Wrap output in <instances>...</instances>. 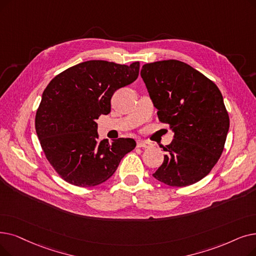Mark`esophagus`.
I'll return each mask as SVG.
<instances>
[{"instance_id":"34e87169","label":"esophagus","mask_w":256,"mask_h":256,"mask_svg":"<svg viewBox=\"0 0 256 256\" xmlns=\"http://www.w3.org/2000/svg\"><path fill=\"white\" fill-rule=\"evenodd\" d=\"M150 143L144 140H137V148H148Z\"/></svg>"}]
</instances>
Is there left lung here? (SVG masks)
I'll use <instances>...</instances> for the list:
<instances>
[{"label": "left lung", "instance_id": "1", "mask_svg": "<svg viewBox=\"0 0 256 256\" xmlns=\"http://www.w3.org/2000/svg\"><path fill=\"white\" fill-rule=\"evenodd\" d=\"M140 74L159 120L174 132L154 178L174 187L198 182L218 161L229 130L220 91L192 66L176 60L144 64Z\"/></svg>", "mask_w": 256, "mask_h": 256}]
</instances>
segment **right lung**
Instances as JSON below:
<instances>
[{
  "label": "right lung",
  "mask_w": 256,
  "mask_h": 256,
  "mask_svg": "<svg viewBox=\"0 0 256 256\" xmlns=\"http://www.w3.org/2000/svg\"><path fill=\"white\" fill-rule=\"evenodd\" d=\"M139 68V62L88 60L55 76L45 88L36 116V135L64 181L80 187L102 184L135 148L132 138L98 141L95 120L110 112L114 92L134 82Z\"/></svg>",
  "instance_id": "add662e5"
}]
</instances>
